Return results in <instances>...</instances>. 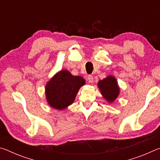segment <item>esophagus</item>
Segmentation results:
<instances>
[{
    "mask_svg": "<svg viewBox=\"0 0 160 160\" xmlns=\"http://www.w3.org/2000/svg\"><path fill=\"white\" fill-rule=\"evenodd\" d=\"M94 80V78H93V77L92 76V75H88V82H90V83H92L93 82V80Z\"/></svg>",
    "mask_w": 160,
    "mask_h": 160,
    "instance_id": "34e87169",
    "label": "esophagus"
}]
</instances>
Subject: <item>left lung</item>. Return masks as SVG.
Listing matches in <instances>:
<instances>
[{"mask_svg": "<svg viewBox=\"0 0 160 160\" xmlns=\"http://www.w3.org/2000/svg\"><path fill=\"white\" fill-rule=\"evenodd\" d=\"M98 86L102 95L108 102H113L117 98L119 88L114 77L108 76L102 80H99Z\"/></svg>", "mask_w": 160, "mask_h": 160, "instance_id": "left-lung-1", "label": "left lung"}]
</instances>
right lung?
<instances>
[{"instance_id": "obj_1", "label": "right lung", "mask_w": 160, "mask_h": 160, "mask_svg": "<svg viewBox=\"0 0 160 160\" xmlns=\"http://www.w3.org/2000/svg\"><path fill=\"white\" fill-rule=\"evenodd\" d=\"M85 80L74 76L68 70H61L46 85V96L48 104L54 109L62 110L75 100L81 86Z\"/></svg>"}]
</instances>
